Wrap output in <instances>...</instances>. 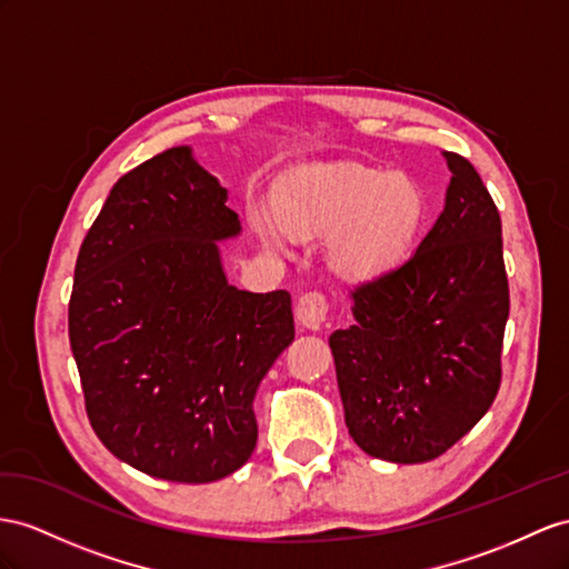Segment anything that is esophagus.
<instances>
[{"label": "esophagus", "mask_w": 569, "mask_h": 569, "mask_svg": "<svg viewBox=\"0 0 569 569\" xmlns=\"http://www.w3.org/2000/svg\"><path fill=\"white\" fill-rule=\"evenodd\" d=\"M327 315H329V302H327L325 293H319V290H310V293L300 296L298 308H296V317H298L300 327L317 331L327 322Z\"/></svg>", "instance_id": "1"}]
</instances>
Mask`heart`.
I'll list each match as a JSON object with an SVG mask.
<instances>
[{
	"mask_svg": "<svg viewBox=\"0 0 569 569\" xmlns=\"http://www.w3.org/2000/svg\"><path fill=\"white\" fill-rule=\"evenodd\" d=\"M276 211L298 236H327L329 261L348 279H372L411 252L426 218V197L401 172L325 166L281 182ZM267 247H283L286 230L267 211L252 213Z\"/></svg>",
	"mask_w": 569,
	"mask_h": 569,
	"instance_id": "1",
	"label": "heart"
}]
</instances>
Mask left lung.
<instances>
[{"mask_svg": "<svg viewBox=\"0 0 569 569\" xmlns=\"http://www.w3.org/2000/svg\"><path fill=\"white\" fill-rule=\"evenodd\" d=\"M442 156L440 218L403 264L353 288L356 322L329 337L348 432L395 463L445 455L488 413L502 377L500 213L469 160Z\"/></svg>", "mask_w": 569, "mask_h": 569, "instance_id": "obj_1", "label": "left lung"}]
</instances>
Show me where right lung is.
<instances>
[{
  "instance_id": "obj_1",
  "label": "right lung",
  "mask_w": 569,
  "mask_h": 569,
  "mask_svg": "<svg viewBox=\"0 0 569 569\" xmlns=\"http://www.w3.org/2000/svg\"><path fill=\"white\" fill-rule=\"evenodd\" d=\"M228 189L174 146L129 170L83 238L69 300L91 428L120 461L211 483L252 457L259 382L296 339L288 290L226 279Z\"/></svg>"
}]
</instances>
